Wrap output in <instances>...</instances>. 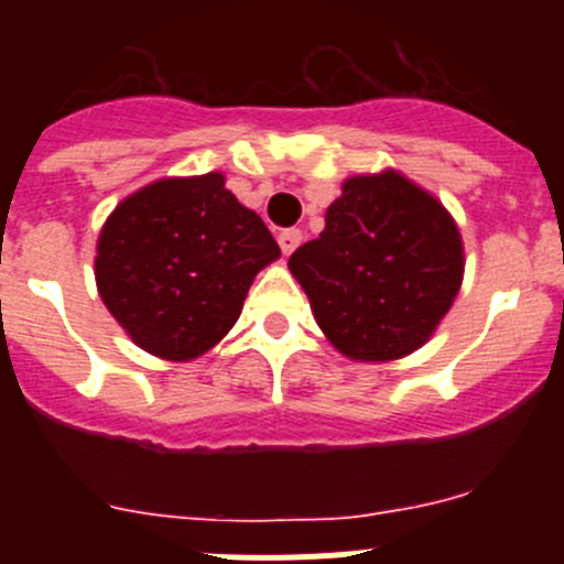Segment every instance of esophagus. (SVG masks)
Returning a JSON list of instances; mask_svg holds the SVG:
<instances>
[{"label": "esophagus", "instance_id": "obj_1", "mask_svg": "<svg viewBox=\"0 0 564 564\" xmlns=\"http://www.w3.org/2000/svg\"><path fill=\"white\" fill-rule=\"evenodd\" d=\"M300 242H303V231L300 229H283L281 235H278V246H281L283 256H292Z\"/></svg>", "mask_w": 564, "mask_h": 564}]
</instances>
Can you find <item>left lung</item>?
Returning a JSON list of instances; mask_svg holds the SVG:
<instances>
[{
  "instance_id": "obj_1",
  "label": "left lung",
  "mask_w": 564,
  "mask_h": 564,
  "mask_svg": "<svg viewBox=\"0 0 564 564\" xmlns=\"http://www.w3.org/2000/svg\"><path fill=\"white\" fill-rule=\"evenodd\" d=\"M324 231L289 259L316 324L340 355H412L451 311L464 278L456 220L403 174L349 176Z\"/></svg>"
}]
</instances>
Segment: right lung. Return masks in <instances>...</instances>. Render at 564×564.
<instances>
[{
    "instance_id": "add662e5",
    "label": "right lung",
    "mask_w": 564,
    "mask_h": 564,
    "mask_svg": "<svg viewBox=\"0 0 564 564\" xmlns=\"http://www.w3.org/2000/svg\"><path fill=\"white\" fill-rule=\"evenodd\" d=\"M278 256L264 220L226 191L224 174L169 176L108 215L95 281L135 346L185 362L235 327L256 272Z\"/></svg>"
}]
</instances>
